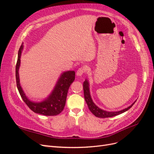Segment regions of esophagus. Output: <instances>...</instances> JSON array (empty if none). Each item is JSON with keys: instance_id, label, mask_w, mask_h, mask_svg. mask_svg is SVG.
I'll return each mask as SVG.
<instances>
[{"instance_id": "esophagus-1", "label": "esophagus", "mask_w": 154, "mask_h": 154, "mask_svg": "<svg viewBox=\"0 0 154 154\" xmlns=\"http://www.w3.org/2000/svg\"><path fill=\"white\" fill-rule=\"evenodd\" d=\"M85 71H86V70L84 67L79 68L76 72V75L78 76H81L82 75H83V73H84Z\"/></svg>"}]
</instances>
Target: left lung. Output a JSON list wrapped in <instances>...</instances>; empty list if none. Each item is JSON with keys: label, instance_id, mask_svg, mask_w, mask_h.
<instances>
[{"label": "left lung", "instance_id": "1", "mask_svg": "<svg viewBox=\"0 0 154 154\" xmlns=\"http://www.w3.org/2000/svg\"><path fill=\"white\" fill-rule=\"evenodd\" d=\"M83 92H84V97L86 103L88 105V109L91 110V112L94 114L95 116L97 118H110L113 117V116H116L117 115L121 114L127 110H129L131 107L133 106V105L135 103V102L129 106L127 108H126L123 110L117 111V112H107L105 110H102L100 109L98 106H97L93 102L91 96L90 94V91H89V83L87 80H85V82H83Z\"/></svg>", "mask_w": 154, "mask_h": 154}]
</instances>
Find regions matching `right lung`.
Returning <instances> with one entry per match:
<instances>
[{
    "mask_svg": "<svg viewBox=\"0 0 154 154\" xmlns=\"http://www.w3.org/2000/svg\"><path fill=\"white\" fill-rule=\"evenodd\" d=\"M23 45L22 44L18 53L15 74L17 86L23 101L35 113L44 116H57L59 114L62 112L66 105L69 88L75 79V72L74 71L63 72L48 98L41 102L31 101L26 97L20 84L18 69L20 65V57Z\"/></svg>",
    "mask_w": 154,
    "mask_h": 154,
    "instance_id": "1",
    "label": "right lung"
}]
</instances>
